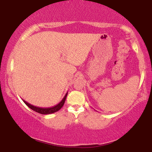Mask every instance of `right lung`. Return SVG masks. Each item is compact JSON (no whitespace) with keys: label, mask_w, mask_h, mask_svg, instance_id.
<instances>
[{"label":"right lung","mask_w":152,"mask_h":152,"mask_svg":"<svg viewBox=\"0 0 152 152\" xmlns=\"http://www.w3.org/2000/svg\"><path fill=\"white\" fill-rule=\"evenodd\" d=\"M68 94V92L66 93L65 96H64V98L62 99L59 104L53 106V107L51 108H40V107H37V106H35L33 105H31L29 103H28L24 100H23V101L25 102V104H26L28 107H29L31 109L37 112L38 113H40L41 114H53L54 112H56L57 111H59V110L63 107V106L64 105V103L65 102V100L66 98V96Z\"/></svg>","instance_id":"add662e5"}]
</instances>
